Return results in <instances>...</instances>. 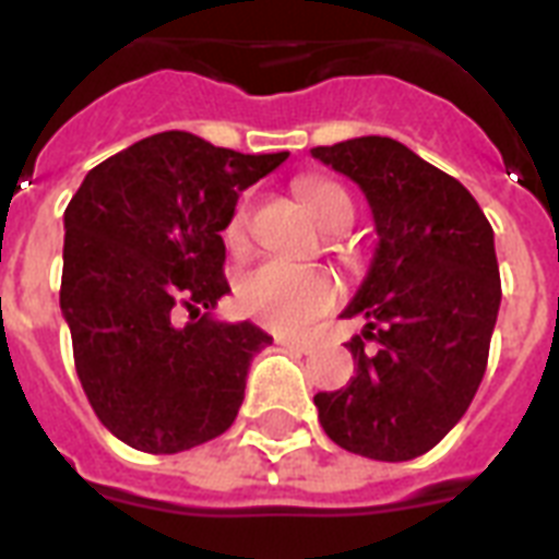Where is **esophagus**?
<instances>
[{"label":"esophagus","instance_id":"34e87169","mask_svg":"<svg viewBox=\"0 0 559 559\" xmlns=\"http://www.w3.org/2000/svg\"><path fill=\"white\" fill-rule=\"evenodd\" d=\"M278 345H284V348H289V350H296V354H307V350H310V342L289 340V336H281Z\"/></svg>","mask_w":559,"mask_h":559}]
</instances>
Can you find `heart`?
<instances>
[{
  "label": "heart",
  "instance_id": "obj_1",
  "mask_svg": "<svg viewBox=\"0 0 559 559\" xmlns=\"http://www.w3.org/2000/svg\"><path fill=\"white\" fill-rule=\"evenodd\" d=\"M301 197L319 226L342 231L354 223V202L333 179H307ZM249 231V205L240 202L226 223V243L240 249ZM237 307L249 319L278 333H298L324 316L340 298V284L322 266L289 261H261L240 272L235 287Z\"/></svg>",
  "mask_w": 559,
  "mask_h": 559
}]
</instances>
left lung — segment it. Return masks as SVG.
<instances>
[{
    "label": "left lung",
    "instance_id": "8db88e82",
    "mask_svg": "<svg viewBox=\"0 0 559 559\" xmlns=\"http://www.w3.org/2000/svg\"><path fill=\"white\" fill-rule=\"evenodd\" d=\"M310 153L362 188L380 237L342 313L366 319L348 342L354 377L316 394L319 424L342 450L412 461L459 424L485 377L502 301L493 228L459 179L394 139Z\"/></svg>",
    "mask_w": 559,
    "mask_h": 559
}]
</instances>
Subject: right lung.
Segmentation results:
<instances>
[{
	"mask_svg": "<svg viewBox=\"0 0 559 559\" xmlns=\"http://www.w3.org/2000/svg\"><path fill=\"white\" fill-rule=\"evenodd\" d=\"M287 156L168 130L100 162L69 202L60 310L83 391L127 447L174 455L235 424L272 336L211 316L228 293L219 231Z\"/></svg>",
	"mask_w": 559,
	"mask_h": 559,
	"instance_id": "right-lung-1",
	"label": "right lung"
}]
</instances>
